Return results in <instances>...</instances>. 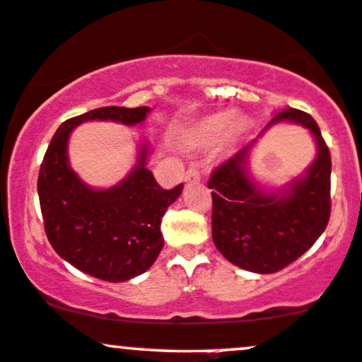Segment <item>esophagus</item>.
<instances>
[{
	"mask_svg": "<svg viewBox=\"0 0 362 362\" xmlns=\"http://www.w3.org/2000/svg\"><path fill=\"white\" fill-rule=\"evenodd\" d=\"M184 182H185V184H197V182H201L199 170H197L196 166H190L187 172H185Z\"/></svg>",
	"mask_w": 362,
	"mask_h": 362,
	"instance_id": "obj_1",
	"label": "esophagus"
}]
</instances>
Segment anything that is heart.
<instances>
[{
	"label": "heart",
	"mask_w": 362,
	"mask_h": 362,
	"mask_svg": "<svg viewBox=\"0 0 362 362\" xmlns=\"http://www.w3.org/2000/svg\"><path fill=\"white\" fill-rule=\"evenodd\" d=\"M249 132V120L233 110H221L208 115L197 123L194 129L190 144L194 148H208L213 146L221 136V144L226 149H233Z\"/></svg>",
	"instance_id": "obj_1"
}]
</instances>
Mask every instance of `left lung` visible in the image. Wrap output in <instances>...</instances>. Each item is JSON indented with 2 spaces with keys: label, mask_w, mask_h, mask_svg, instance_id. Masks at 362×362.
Listing matches in <instances>:
<instances>
[{
  "label": "left lung",
  "mask_w": 362,
  "mask_h": 362,
  "mask_svg": "<svg viewBox=\"0 0 362 362\" xmlns=\"http://www.w3.org/2000/svg\"><path fill=\"white\" fill-rule=\"evenodd\" d=\"M296 123L311 132L316 158L305 172L278 190L261 187L249 170L257 139L214 170L208 182L213 189V242L230 263L252 273H276L311 247L329 220V151L311 115L285 108L269 127Z\"/></svg>",
  "instance_id": "obj_1"
}]
</instances>
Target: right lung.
I'll list each match as a JSON object with an SVG mask.
<instances>
[{"label": "right lung", "instance_id": "add662e5", "mask_svg": "<svg viewBox=\"0 0 362 362\" xmlns=\"http://www.w3.org/2000/svg\"><path fill=\"white\" fill-rule=\"evenodd\" d=\"M148 106H106L70 118L58 127L42 160L37 194L49 244L59 257L105 281H127L153 266L163 249L161 218L184 185L161 189L148 170L151 146L139 144L132 172L117 185L94 189L69 161L71 130L84 122L144 123Z\"/></svg>", "mask_w": 362, "mask_h": 362}]
</instances>
